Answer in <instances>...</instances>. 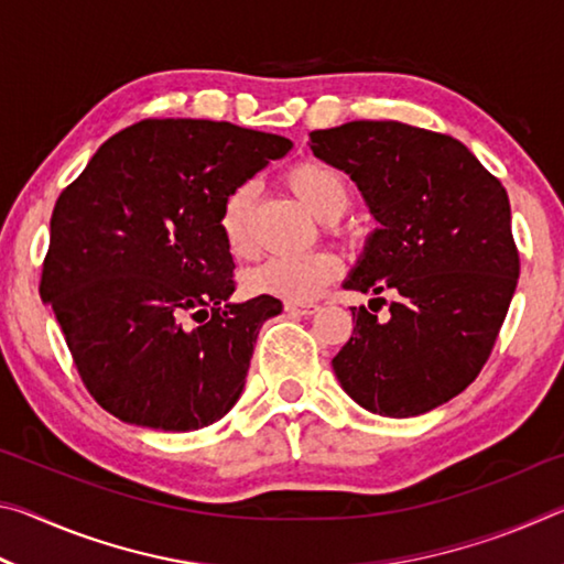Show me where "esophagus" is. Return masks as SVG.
Instances as JSON below:
<instances>
[{
	"label": "esophagus",
	"instance_id": "1",
	"mask_svg": "<svg viewBox=\"0 0 564 564\" xmlns=\"http://www.w3.org/2000/svg\"><path fill=\"white\" fill-rule=\"evenodd\" d=\"M285 311L291 313V316H313V313L318 311L316 303H285Z\"/></svg>",
	"mask_w": 564,
	"mask_h": 564
}]
</instances>
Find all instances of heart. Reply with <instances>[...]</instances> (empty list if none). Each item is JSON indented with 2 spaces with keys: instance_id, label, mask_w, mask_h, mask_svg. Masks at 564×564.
I'll list each match as a JSON object with an SVG mask.
<instances>
[{
  "instance_id": "obj_1",
  "label": "heart",
  "mask_w": 564,
  "mask_h": 564,
  "mask_svg": "<svg viewBox=\"0 0 564 564\" xmlns=\"http://www.w3.org/2000/svg\"><path fill=\"white\" fill-rule=\"evenodd\" d=\"M289 184L295 196L316 214L321 221H336L350 204L346 176L323 161H303L289 171ZM256 198L253 181H243L231 188L218 212V231L231 253H243L251 243V208ZM340 263L328 251L305 256H275L243 275V285L251 295H271L289 303L313 301L336 279Z\"/></svg>"
}]
</instances>
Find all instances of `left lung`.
<instances>
[{
  "label": "left lung",
  "instance_id": "obj_1",
  "mask_svg": "<svg viewBox=\"0 0 564 564\" xmlns=\"http://www.w3.org/2000/svg\"><path fill=\"white\" fill-rule=\"evenodd\" d=\"M311 151L378 224L343 285L393 299L386 321L350 308L338 383L376 415H423L473 383L508 316L520 275L508 191L457 139L400 121L311 131Z\"/></svg>",
  "mask_w": 564,
  "mask_h": 564
}]
</instances>
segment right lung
Listing matches in <instances>:
<instances>
[{
	"label": "right lung",
	"mask_w": 564,
	"mask_h": 564,
	"mask_svg": "<svg viewBox=\"0 0 564 564\" xmlns=\"http://www.w3.org/2000/svg\"><path fill=\"white\" fill-rule=\"evenodd\" d=\"M289 149L228 121L147 119L62 191L40 293L84 386L123 423L188 433L241 398L259 330L283 303L231 301L218 212Z\"/></svg>",
	"instance_id": "right-lung-1"
}]
</instances>
